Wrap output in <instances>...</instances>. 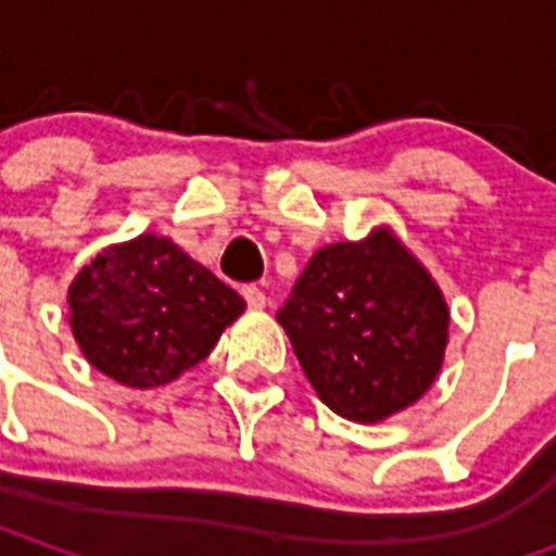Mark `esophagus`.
I'll return each mask as SVG.
<instances>
[{
	"mask_svg": "<svg viewBox=\"0 0 556 556\" xmlns=\"http://www.w3.org/2000/svg\"><path fill=\"white\" fill-rule=\"evenodd\" d=\"M243 301H247L250 309H262L267 298H265V291L258 289V286H243Z\"/></svg>",
	"mask_w": 556,
	"mask_h": 556,
	"instance_id": "34e87169",
	"label": "esophagus"
}]
</instances>
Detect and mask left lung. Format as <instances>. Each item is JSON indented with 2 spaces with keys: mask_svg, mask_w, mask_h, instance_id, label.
Returning a JSON list of instances; mask_svg holds the SVG:
<instances>
[{
  "mask_svg": "<svg viewBox=\"0 0 556 556\" xmlns=\"http://www.w3.org/2000/svg\"><path fill=\"white\" fill-rule=\"evenodd\" d=\"M277 321L327 408L381 422L434 384L450 309L396 235L375 229L366 241L321 247Z\"/></svg>",
  "mask_w": 556,
  "mask_h": 556,
  "instance_id": "8db88e82",
  "label": "left lung"
}]
</instances>
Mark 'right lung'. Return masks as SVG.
I'll list each match as a JSON object with an SVG mask.
<instances>
[{
    "instance_id": "right-lung-1",
    "label": "right lung",
    "mask_w": 556,
    "mask_h": 556,
    "mask_svg": "<svg viewBox=\"0 0 556 556\" xmlns=\"http://www.w3.org/2000/svg\"><path fill=\"white\" fill-rule=\"evenodd\" d=\"M243 298L160 235L103 250L67 289L86 361L125 387H160L205 361Z\"/></svg>"
}]
</instances>
